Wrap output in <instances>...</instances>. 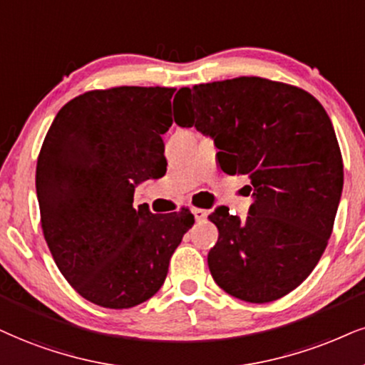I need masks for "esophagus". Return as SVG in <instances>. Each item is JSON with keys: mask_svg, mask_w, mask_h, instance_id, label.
<instances>
[{"mask_svg": "<svg viewBox=\"0 0 365 365\" xmlns=\"http://www.w3.org/2000/svg\"><path fill=\"white\" fill-rule=\"evenodd\" d=\"M192 215H195L196 222H203L208 213H206V210H203V208H192Z\"/></svg>", "mask_w": 365, "mask_h": 365, "instance_id": "obj_1", "label": "esophagus"}]
</instances>
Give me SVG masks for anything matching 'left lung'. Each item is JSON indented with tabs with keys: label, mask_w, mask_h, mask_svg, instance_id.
I'll list each match as a JSON object with an SVG mask.
<instances>
[{
	"label": "left lung",
	"mask_w": 365,
	"mask_h": 365,
	"mask_svg": "<svg viewBox=\"0 0 365 365\" xmlns=\"http://www.w3.org/2000/svg\"><path fill=\"white\" fill-rule=\"evenodd\" d=\"M175 96V123L210 135L220 169L245 174L254 187L245 220L225 206L208 215L218 228L208 254L215 282L247 303L289 294L322 259L344 187L325 108L304 89L257 76L181 88Z\"/></svg>",
	"instance_id": "8db88e82"
}]
</instances>
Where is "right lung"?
<instances>
[{"label": "right lung", "mask_w": 365, "mask_h": 365, "mask_svg": "<svg viewBox=\"0 0 365 365\" xmlns=\"http://www.w3.org/2000/svg\"><path fill=\"white\" fill-rule=\"evenodd\" d=\"M175 88L118 86L79 94L45 135L35 186L45 242L66 281L98 307L125 309L155 294L195 225L190 208H133L135 186L165 174L162 135Z\"/></svg>", "instance_id": "add662e5"}]
</instances>
